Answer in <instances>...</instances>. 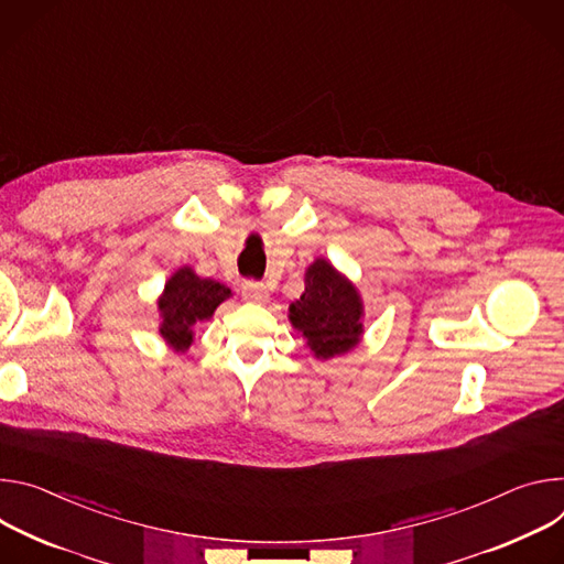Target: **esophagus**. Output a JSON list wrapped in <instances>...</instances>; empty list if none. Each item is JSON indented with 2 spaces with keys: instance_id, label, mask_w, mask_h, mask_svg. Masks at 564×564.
I'll list each match as a JSON object with an SVG mask.
<instances>
[{
  "instance_id": "1",
  "label": "esophagus",
  "mask_w": 564,
  "mask_h": 564,
  "mask_svg": "<svg viewBox=\"0 0 564 564\" xmlns=\"http://www.w3.org/2000/svg\"><path fill=\"white\" fill-rule=\"evenodd\" d=\"M241 295H243L248 302L264 304V302L269 300V289H267L262 282H243Z\"/></svg>"
}]
</instances>
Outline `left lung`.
I'll use <instances>...</instances> for the list:
<instances>
[{
  "mask_svg": "<svg viewBox=\"0 0 564 564\" xmlns=\"http://www.w3.org/2000/svg\"><path fill=\"white\" fill-rule=\"evenodd\" d=\"M289 321L316 358L347 354L362 336V300L356 286L325 258L304 273V293L291 302Z\"/></svg>",
  "mask_w": 564,
  "mask_h": 564,
  "instance_id": "left-lung-1",
  "label": "left lung"
}]
</instances>
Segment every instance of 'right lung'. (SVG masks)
<instances>
[{"instance_id": "add662e5", "label": "right lung", "mask_w": 564, "mask_h": 564, "mask_svg": "<svg viewBox=\"0 0 564 564\" xmlns=\"http://www.w3.org/2000/svg\"><path fill=\"white\" fill-rule=\"evenodd\" d=\"M230 295L226 284L199 278L193 267H181L159 297V334L174 351H185L195 340V327L210 321L215 308Z\"/></svg>"}]
</instances>
